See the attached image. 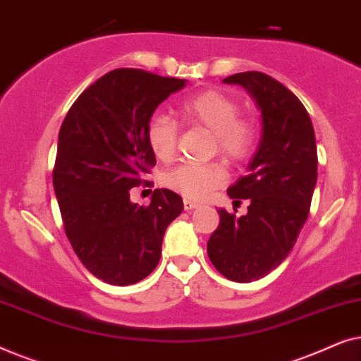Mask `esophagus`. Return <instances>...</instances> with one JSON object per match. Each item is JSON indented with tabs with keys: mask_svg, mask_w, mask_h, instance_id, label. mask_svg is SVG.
Segmentation results:
<instances>
[{
	"mask_svg": "<svg viewBox=\"0 0 361 361\" xmlns=\"http://www.w3.org/2000/svg\"><path fill=\"white\" fill-rule=\"evenodd\" d=\"M197 207H199V204H197L195 200H190V199L184 200V209L185 210H194V209H197Z\"/></svg>",
	"mask_w": 361,
	"mask_h": 361,
	"instance_id": "obj_1",
	"label": "esophagus"
}]
</instances>
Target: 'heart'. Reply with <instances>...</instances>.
<instances>
[{"label": "heart", "instance_id": "heart-1", "mask_svg": "<svg viewBox=\"0 0 361 361\" xmlns=\"http://www.w3.org/2000/svg\"><path fill=\"white\" fill-rule=\"evenodd\" d=\"M179 116L185 125L205 128L214 135V151L230 162L248 157L255 145V123L240 115V105L221 90H205L189 97L179 105ZM179 128L166 115L152 116L146 126V141L157 159L169 162L176 156ZM226 179L220 164H180L167 172L166 185L190 200H204Z\"/></svg>", "mask_w": 361, "mask_h": 361}]
</instances>
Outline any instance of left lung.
Here are the masks:
<instances>
[{
  "mask_svg": "<svg viewBox=\"0 0 361 361\" xmlns=\"http://www.w3.org/2000/svg\"><path fill=\"white\" fill-rule=\"evenodd\" d=\"M224 82L253 97L261 111V140L248 176L226 190L235 202L250 200L248 214L219 209L220 225L207 253L226 279L251 283L278 268L298 241L317 182V146L307 110L283 83L255 71Z\"/></svg>",
  "mask_w": 361,
  "mask_h": 361,
  "instance_id": "8db88e82",
  "label": "left lung"
}]
</instances>
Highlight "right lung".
Returning a JSON list of instances; mask_svg holds the SVG:
<instances>
[{
  "mask_svg": "<svg viewBox=\"0 0 361 361\" xmlns=\"http://www.w3.org/2000/svg\"><path fill=\"white\" fill-rule=\"evenodd\" d=\"M187 80L141 68H115L92 83L59 131L54 192L63 230L83 266L113 286L149 276L162 238L184 210L182 197L156 189L147 207L130 190L156 166L146 141L152 113Z\"/></svg>",
  "mask_w": 361,
  "mask_h": 361,
  "instance_id": "1",
  "label": "right lung"
}]
</instances>
